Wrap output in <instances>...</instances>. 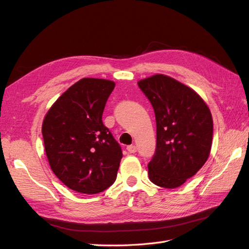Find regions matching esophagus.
Wrapping results in <instances>:
<instances>
[{"instance_id": "obj_1", "label": "esophagus", "mask_w": 249, "mask_h": 249, "mask_svg": "<svg viewBox=\"0 0 249 249\" xmlns=\"http://www.w3.org/2000/svg\"><path fill=\"white\" fill-rule=\"evenodd\" d=\"M126 149H127V152H129L130 154L136 153V146H135V145H129V146H126Z\"/></svg>"}]
</instances>
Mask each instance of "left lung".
I'll return each instance as SVG.
<instances>
[{"mask_svg": "<svg viewBox=\"0 0 249 249\" xmlns=\"http://www.w3.org/2000/svg\"><path fill=\"white\" fill-rule=\"evenodd\" d=\"M138 86L153 105L157 124V147L147 165L148 178L159 187L178 188L208 160L212 114L196 91L166 74L142 79Z\"/></svg>", "mask_w": 249, "mask_h": 249, "instance_id": "obj_1", "label": "left lung"}]
</instances>
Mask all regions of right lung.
Masks as SVG:
<instances>
[{
	"instance_id": "obj_1",
	"label": "right lung",
	"mask_w": 249,
	"mask_h": 249,
	"mask_svg": "<svg viewBox=\"0 0 249 249\" xmlns=\"http://www.w3.org/2000/svg\"><path fill=\"white\" fill-rule=\"evenodd\" d=\"M114 87L110 80L83 78L58 97L43 118L51 169L73 191L95 194L115 182L123 153L102 120Z\"/></svg>"
}]
</instances>
